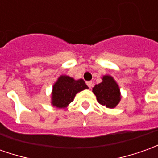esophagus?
Masks as SVG:
<instances>
[{
  "instance_id": "esophagus-1",
  "label": "esophagus",
  "mask_w": 158,
  "mask_h": 158,
  "mask_svg": "<svg viewBox=\"0 0 158 158\" xmlns=\"http://www.w3.org/2000/svg\"><path fill=\"white\" fill-rule=\"evenodd\" d=\"M86 85H87L89 88H92L93 86V83L92 81H88V82H86Z\"/></svg>"
}]
</instances>
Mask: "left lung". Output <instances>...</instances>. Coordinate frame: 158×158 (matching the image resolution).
Listing matches in <instances>:
<instances>
[{"label":"left lung","instance_id":"1","mask_svg":"<svg viewBox=\"0 0 158 158\" xmlns=\"http://www.w3.org/2000/svg\"><path fill=\"white\" fill-rule=\"evenodd\" d=\"M93 93L96 95L98 102L107 108H115L121 100L119 86L110 75H104L101 83L93 88Z\"/></svg>","mask_w":158,"mask_h":158}]
</instances>
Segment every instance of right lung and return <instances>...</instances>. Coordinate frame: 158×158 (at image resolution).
Returning <instances> with one entry per match:
<instances>
[{
  "label": "right lung",
  "mask_w": 158,
  "mask_h": 158,
  "mask_svg": "<svg viewBox=\"0 0 158 158\" xmlns=\"http://www.w3.org/2000/svg\"><path fill=\"white\" fill-rule=\"evenodd\" d=\"M88 86L82 79H74L67 75H60L53 84L51 104L57 108H65L73 101L76 94Z\"/></svg>",
  "instance_id": "right-lung-1"
}]
</instances>
